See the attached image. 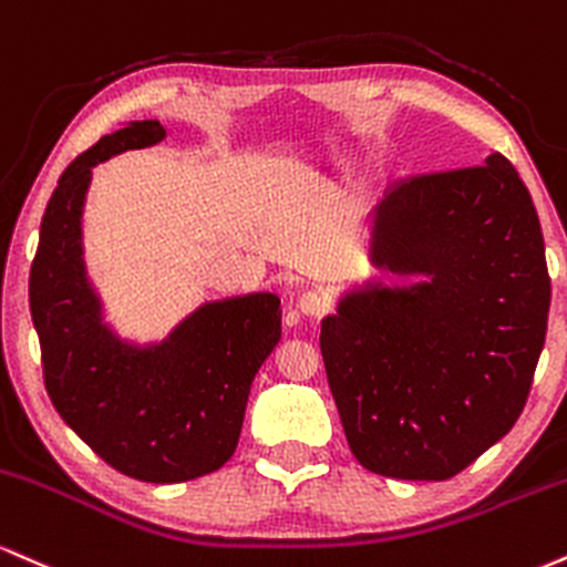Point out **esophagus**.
Returning a JSON list of instances; mask_svg holds the SVG:
<instances>
[{
	"label": "esophagus",
	"instance_id": "obj_1",
	"mask_svg": "<svg viewBox=\"0 0 567 567\" xmlns=\"http://www.w3.org/2000/svg\"><path fill=\"white\" fill-rule=\"evenodd\" d=\"M299 310L305 312V316H323V312L331 310V297L326 295V291H302V297H299Z\"/></svg>",
	"mask_w": 567,
	"mask_h": 567
}]
</instances>
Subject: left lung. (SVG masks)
Here are the masks:
<instances>
[{"label":"left lung","mask_w":567,"mask_h":567,"mask_svg":"<svg viewBox=\"0 0 567 567\" xmlns=\"http://www.w3.org/2000/svg\"><path fill=\"white\" fill-rule=\"evenodd\" d=\"M369 284L323 318L321 352L350 451L398 481H449L512 430L547 337L549 270L530 193L502 153L392 185Z\"/></svg>","instance_id":"8db88e82"}]
</instances>
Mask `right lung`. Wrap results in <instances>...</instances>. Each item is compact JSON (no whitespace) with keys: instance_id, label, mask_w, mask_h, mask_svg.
<instances>
[{"instance_id":"obj_1","label":"right lung","mask_w":567,"mask_h":567,"mask_svg":"<svg viewBox=\"0 0 567 567\" xmlns=\"http://www.w3.org/2000/svg\"><path fill=\"white\" fill-rule=\"evenodd\" d=\"M164 135L158 122H132L65 166L29 278L52 405L103 462L145 483L193 481L228 462L255 374L281 339V299L270 291L204 305L151 348L122 342L100 318L82 257L92 166Z\"/></svg>"}]
</instances>
